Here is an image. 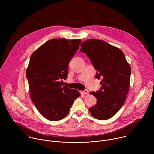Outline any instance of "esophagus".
<instances>
[{"label": "esophagus", "mask_w": 154, "mask_h": 154, "mask_svg": "<svg viewBox=\"0 0 154 154\" xmlns=\"http://www.w3.org/2000/svg\"><path fill=\"white\" fill-rule=\"evenodd\" d=\"M80 93L82 94H88L89 93V91L88 90H85L84 91H81Z\"/></svg>", "instance_id": "1"}]
</instances>
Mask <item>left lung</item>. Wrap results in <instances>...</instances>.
I'll list each match as a JSON object with an SVG mask.
<instances>
[{"label": "left lung", "mask_w": 154, "mask_h": 154, "mask_svg": "<svg viewBox=\"0 0 154 154\" xmlns=\"http://www.w3.org/2000/svg\"><path fill=\"white\" fill-rule=\"evenodd\" d=\"M81 48L80 52L86 54L97 71L96 79H102L100 90L91 93L97 103L90 108V112L97 119H108L124 104L129 90L130 66L121 49L104 41L88 39L81 43Z\"/></svg>", "instance_id": "left-lung-1"}]
</instances>
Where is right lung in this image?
<instances>
[{
    "label": "right lung",
    "mask_w": 154,
    "mask_h": 154,
    "mask_svg": "<svg viewBox=\"0 0 154 154\" xmlns=\"http://www.w3.org/2000/svg\"><path fill=\"white\" fill-rule=\"evenodd\" d=\"M80 42L81 39H50L31 55L26 71L30 97L38 112L49 121L64 118L80 95L60 81L67 77L69 63Z\"/></svg>",
    "instance_id": "obj_1"
}]
</instances>
